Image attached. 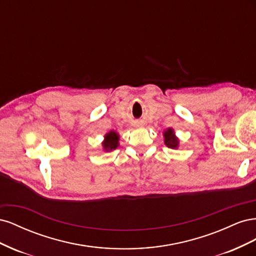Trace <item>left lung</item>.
I'll use <instances>...</instances> for the list:
<instances>
[{"label":"left lung","instance_id":"obj_1","mask_svg":"<svg viewBox=\"0 0 256 256\" xmlns=\"http://www.w3.org/2000/svg\"><path fill=\"white\" fill-rule=\"evenodd\" d=\"M164 144L168 148L177 150L180 147V138L175 134V131L173 128H168L164 131Z\"/></svg>","mask_w":256,"mask_h":256}]
</instances>
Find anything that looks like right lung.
Listing matches in <instances>:
<instances>
[{"label": "right lung", "mask_w": 256, "mask_h": 256, "mask_svg": "<svg viewBox=\"0 0 256 256\" xmlns=\"http://www.w3.org/2000/svg\"><path fill=\"white\" fill-rule=\"evenodd\" d=\"M102 145L104 152H111L116 150L120 145V134L114 130L109 131V132L106 134L104 140L102 141Z\"/></svg>", "instance_id": "add662e5"}]
</instances>
